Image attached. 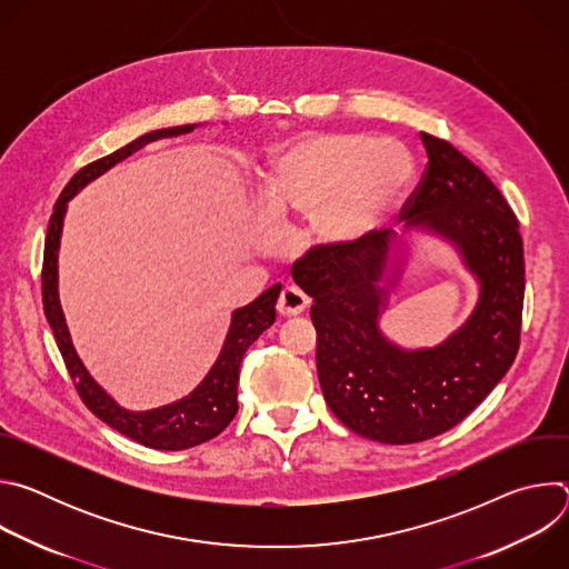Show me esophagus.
<instances>
[{"instance_id":"obj_1","label":"esophagus","mask_w":569,"mask_h":569,"mask_svg":"<svg viewBox=\"0 0 569 569\" xmlns=\"http://www.w3.org/2000/svg\"><path fill=\"white\" fill-rule=\"evenodd\" d=\"M306 306H308V297L295 286H286L279 295V301H277V310L281 315H288V317L303 312Z\"/></svg>"}]
</instances>
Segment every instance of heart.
Masks as SVG:
<instances>
[{"instance_id": "obj_1", "label": "heart", "mask_w": 569, "mask_h": 569, "mask_svg": "<svg viewBox=\"0 0 569 569\" xmlns=\"http://www.w3.org/2000/svg\"><path fill=\"white\" fill-rule=\"evenodd\" d=\"M412 152L362 132H303L268 159L263 198L283 218H312L319 246L356 252L382 233L410 200Z\"/></svg>"}]
</instances>
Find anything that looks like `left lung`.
<instances>
[{"instance_id": "left-lung-1", "label": "left lung", "mask_w": 569, "mask_h": 569, "mask_svg": "<svg viewBox=\"0 0 569 569\" xmlns=\"http://www.w3.org/2000/svg\"><path fill=\"white\" fill-rule=\"evenodd\" d=\"M428 169L402 209L408 229L450 240L479 283L461 327L432 349L389 342L380 312L402 266L389 236L356 252L310 250L295 283L312 297L317 376L331 412L356 435L402 446L443 435L493 391L520 347L525 257L518 218L452 143L421 132Z\"/></svg>"}]
</instances>
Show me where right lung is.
Wrapping results in <instances>:
<instances>
[{
	"mask_svg": "<svg viewBox=\"0 0 569 569\" xmlns=\"http://www.w3.org/2000/svg\"><path fill=\"white\" fill-rule=\"evenodd\" d=\"M193 128L196 123L146 132L134 141H130L128 146L114 150L112 154L101 157L92 161V164L80 169L62 189L60 198L56 200L49 229H47V240H44V263H42L44 315L80 400H83L88 405V410L97 415L103 423H108L123 437L154 450H187V448L200 446L218 437L231 423V419L238 412L236 389H238L240 360L259 340V336L274 323L277 319L274 303L279 299L281 283H274L272 288L261 292L252 303L233 310L229 333L224 338L218 360L213 362L204 380L189 396L157 410L130 412V410H123L121 405H117L114 398L108 396V391L90 376V371L86 369L83 362H80L71 345V336H69L67 321L60 308V297H58V250H60V233H62V222L67 213V202L80 189H86L90 182L101 178L106 171H110L114 164H119V161H123L139 148L157 139L187 134Z\"/></svg>",
	"mask_w": 569,
	"mask_h": 569,
	"instance_id": "obj_1",
	"label": "right lung"
}]
</instances>
